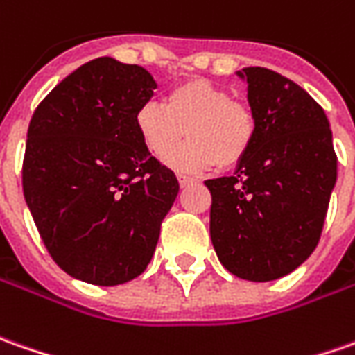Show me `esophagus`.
<instances>
[{
	"label": "esophagus",
	"mask_w": 355,
	"mask_h": 355,
	"mask_svg": "<svg viewBox=\"0 0 355 355\" xmlns=\"http://www.w3.org/2000/svg\"><path fill=\"white\" fill-rule=\"evenodd\" d=\"M177 178H178V184H180V187H182V188L188 187V184L192 182V178L187 177V175H177Z\"/></svg>",
	"instance_id": "34e87169"
}]
</instances>
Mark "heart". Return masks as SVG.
I'll return each instance as SVG.
<instances>
[{
    "label": "heart",
    "mask_w": 355,
    "mask_h": 355,
    "mask_svg": "<svg viewBox=\"0 0 355 355\" xmlns=\"http://www.w3.org/2000/svg\"><path fill=\"white\" fill-rule=\"evenodd\" d=\"M136 130L157 157L187 136L165 161L180 171H206L214 165L231 168L247 157L259 122L247 101L233 98L208 79H190L168 93L167 105L147 101L137 108Z\"/></svg>",
    "instance_id": "1"
}]
</instances>
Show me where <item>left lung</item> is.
I'll use <instances>...</instances> for the list:
<instances>
[{"label":"left lung","mask_w":355,"mask_h":355,"mask_svg":"<svg viewBox=\"0 0 355 355\" xmlns=\"http://www.w3.org/2000/svg\"><path fill=\"white\" fill-rule=\"evenodd\" d=\"M237 76L247 79L259 132L233 177L206 180L209 235L231 274L270 282L319 245L338 159L329 118L305 89L266 67Z\"/></svg>","instance_id":"left-lung-1"}]
</instances>
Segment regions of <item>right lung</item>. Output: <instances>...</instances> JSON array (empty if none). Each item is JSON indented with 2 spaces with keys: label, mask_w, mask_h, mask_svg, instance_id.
<instances>
[{
  "label": "right lung",
  "mask_w": 355,
  "mask_h": 355,
  "mask_svg": "<svg viewBox=\"0 0 355 355\" xmlns=\"http://www.w3.org/2000/svg\"><path fill=\"white\" fill-rule=\"evenodd\" d=\"M155 87L141 66L96 58L60 81L31 118L26 206L54 262L87 284L137 278L178 194L175 173L136 130L137 108Z\"/></svg>",
  "instance_id": "right-lung-1"
}]
</instances>
